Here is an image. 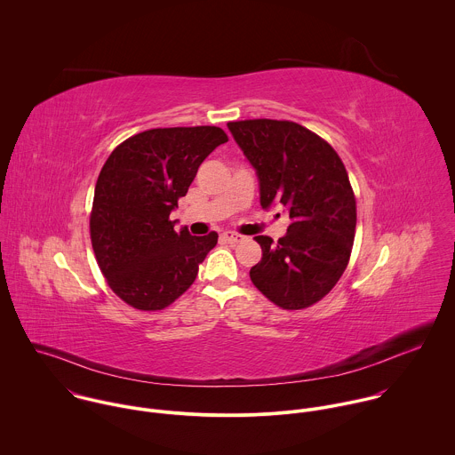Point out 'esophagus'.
I'll return each instance as SVG.
<instances>
[{"mask_svg": "<svg viewBox=\"0 0 455 455\" xmlns=\"http://www.w3.org/2000/svg\"><path fill=\"white\" fill-rule=\"evenodd\" d=\"M222 238L229 243H238V242H243L245 236H242L238 233H233V231H226V233H222Z\"/></svg>", "mask_w": 455, "mask_h": 455, "instance_id": "34e87169", "label": "esophagus"}]
</instances>
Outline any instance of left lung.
Here are the masks:
<instances>
[{"mask_svg":"<svg viewBox=\"0 0 455 455\" xmlns=\"http://www.w3.org/2000/svg\"><path fill=\"white\" fill-rule=\"evenodd\" d=\"M228 129L256 169L261 206H284L291 219L277 243L256 236L263 258L251 281L288 310L319 302L344 274L355 240L356 203L342 160L295 122L245 120Z\"/></svg>","mask_w":455,"mask_h":455,"instance_id":"obj_1","label":"left lung"}]
</instances>
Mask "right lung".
<instances>
[{
  "label": "right lung",
  "mask_w": 455,
  "mask_h": 455,
  "mask_svg": "<svg viewBox=\"0 0 455 455\" xmlns=\"http://www.w3.org/2000/svg\"><path fill=\"white\" fill-rule=\"evenodd\" d=\"M228 136L219 127L152 129L106 160L90 217L92 245L111 290L140 310H160L196 281L219 235L192 236L169 220L197 167Z\"/></svg>",
  "instance_id": "right-lung-1"
}]
</instances>
